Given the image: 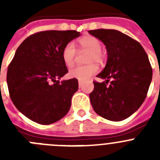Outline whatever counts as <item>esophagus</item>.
<instances>
[{"mask_svg": "<svg viewBox=\"0 0 160 160\" xmlns=\"http://www.w3.org/2000/svg\"><path fill=\"white\" fill-rule=\"evenodd\" d=\"M82 82L81 81H78V86H79V87H82Z\"/></svg>", "mask_w": 160, "mask_h": 160, "instance_id": "esophagus-1", "label": "esophagus"}]
</instances>
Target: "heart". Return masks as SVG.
Returning <instances> with one entry per match:
<instances>
[{
	"mask_svg": "<svg viewBox=\"0 0 160 160\" xmlns=\"http://www.w3.org/2000/svg\"><path fill=\"white\" fill-rule=\"evenodd\" d=\"M79 47L90 52L87 58L88 66H76L69 72V76L72 78H76L78 81L85 82L94 75L98 72V67L95 63H102L103 62V54L102 53V44L97 38L91 35H86L80 38L78 41ZM76 56V49L72 42H69L64 46L62 52V57L65 65L72 66L74 62Z\"/></svg>",
	"mask_w": 160,
	"mask_h": 160,
	"instance_id": "heart-1",
	"label": "heart"
}]
</instances>
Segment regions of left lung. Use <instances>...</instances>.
<instances>
[{
  "mask_svg": "<svg viewBox=\"0 0 160 160\" xmlns=\"http://www.w3.org/2000/svg\"><path fill=\"white\" fill-rule=\"evenodd\" d=\"M89 33L104 43L108 57L104 70L97 75L105 82H93L91 105L102 118L122 121L134 114L147 97L152 78L148 54L139 42L120 31L99 29Z\"/></svg>",
  "mask_w": 160,
  "mask_h": 160,
  "instance_id": "left-lung-1",
  "label": "left lung"
}]
</instances>
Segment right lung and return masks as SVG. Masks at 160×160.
Returning a JSON list of instances; mask_svg holds the SVG:
<instances>
[{"mask_svg": "<svg viewBox=\"0 0 160 160\" xmlns=\"http://www.w3.org/2000/svg\"><path fill=\"white\" fill-rule=\"evenodd\" d=\"M80 35L76 30L42 31L28 37L17 49L7 70L8 92L18 111L33 122L53 123L70 110L78 82L59 81L68 73L62 52Z\"/></svg>", "mask_w": 160, "mask_h": 160, "instance_id": "add662e5", "label": "right lung"}]
</instances>
